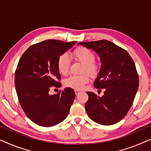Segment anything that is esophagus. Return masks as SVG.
Masks as SVG:
<instances>
[{"mask_svg":"<svg viewBox=\"0 0 151 151\" xmlns=\"http://www.w3.org/2000/svg\"><path fill=\"white\" fill-rule=\"evenodd\" d=\"M75 92H76V95H78L80 93L81 91H80V90H75Z\"/></svg>","mask_w":151,"mask_h":151,"instance_id":"1","label":"esophagus"}]
</instances>
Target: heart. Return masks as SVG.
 <instances>
[{"label": "heart", "instance_id": "obj_1", "mask_svg": "<svg viewBox=\"0 0 151 151\" xmlns=\"http://www.w3.org/2000/svg\"><path fill=\"white\" fill-rule=\"evenodd\" d=\"M73 56L76 61L83 63L82 72L87 71L92 75H96L98 72L99 66L95 61V54L93 51L86 47H79L73 52ZM71 61L67 53H63L57 59V65L59 72L62 75L68 73ZM90 80L88 74L83 73L80 76H70L65 79L64 85L66 87L74 90H82L86 83Z\"/></svg>", "mask_w": 151, "mask_h": 151}]
</instances>
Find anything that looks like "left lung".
Here are the masks:
<instances>
[{"mask_svg": "<svg viewBox=\"0 0 151 151\" xmlns=\"http://www.w3.org/2000/svg\"><path fill=\"white\" fill-rule=\"evenodd\" d=\"M101 58V68L94 82L97 89H105L103 96L87 92L86 111L92 121L104 126L115 124L124 118L133 103L139 78L133 59L126 50L110 41L82 42Z\"/></svg>", "mask_w": 151, "mask_h": 151, "instance_id": "1", "label": "left lung"}]
</instances>
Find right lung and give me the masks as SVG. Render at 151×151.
Instances as JSON below:
<instances>
[{
    "instance_id": "obj_1",
    "label": "right lung",
    "mask_w": 151,
    "mask_h": 151,
    "mask_svg": "<svg viewBox=\"0 0 151 151\" xmlns=\"http://www.w3.org/2000/svg\"><path fill=\"white\" fill-rule=\"evenodd\" d=\"M77 42L47 40L32 45L20 58L15 74V86L22 108L37 125L54 126L68 116L76 94L65 88L49 94L52 86L60 87L61 74L57 69L59 57Z\"/></svg>"
}]
</instances>
